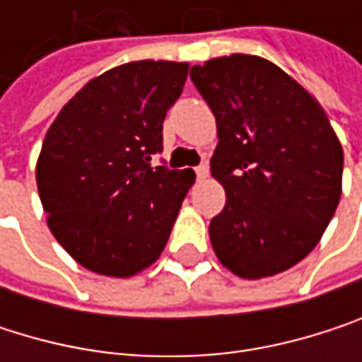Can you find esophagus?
I'll return each instance as SVG.
<instances>
[{"label": "esophagus", "instance_id": "esophagus-1", "mask_svg": "<svg viewBox=\"0 0 362 362\" xmlns=\"http://www.w3.org/2000/svg\"><path fill=\"white\" fill-rule=\"evenodd\" d=\"M194 172H197V178H199V180H205V178L209 176V168H207L205 163H203V165H199Z\"/></svg>", "mask_w": 362, "mask_h": 362}]
</instances>
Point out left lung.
<instances>
[{"label":"left lung","instance_id":"8db88e82","mask_svg":"<svg viewBox=\"0 0 362 362\" xmlns=\"http://www.w3.org/2000/svg\"><path fill=\"white\" fill-rule=\"evenodd\" d=\"M216 117L211 176L226 192L209 222L220 264L279 274L317 247L341 197L344 151L319 100L274 62L230 54L190 69Z\"/></svg>","mask_w":362,"mask_h":362}]
</instances>
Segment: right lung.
Segmentation results:
<instances>
[{
    "label": "right lung",
    "mask_w": 362,
    "mask_h": 362,
    "mask_svg": "<svg viewBox=\"0 0 362 362\" xmlns=\"http://www.w3.org/2000/svg\"><path fill=\"white\" fill-rule=\"evenodd\" d=\"M188 62L136 60L90 79L49 125L35 178L47 226L83 268L127 279L159 259L194 182L151 165Z\"/></svg>",
    "instance_id": "add662e5"
}]
</instances>
